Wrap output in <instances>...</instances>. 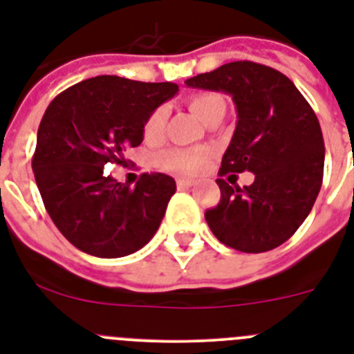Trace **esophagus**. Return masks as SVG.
<instances>
[{
	"label": "esophagus",
	"mask_w": 354,
	"mask_h": 354,
	"mask_svg": "<svg viewBox=\"0 0 354 354\" xmlns=\"http://www.w3.org/2000/svg\"><path fill=\"white\" fill-rule=\"evenodd\" d=\"M195 180H192V179H177V187H179V189H186V187H192V186H195Z\"/></svg>",
	"instance_id": "1"
}]
</instances>
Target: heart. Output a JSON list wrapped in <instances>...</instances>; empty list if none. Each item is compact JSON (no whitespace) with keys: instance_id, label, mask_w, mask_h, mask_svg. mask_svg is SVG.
Listing matches in <instances>:
<instances>
[{"instance_id":"1","label":"heart","mask_w":354,"mask_h":354,"mask_svg":"<svg viewBox=\"0 0 354 354\" xmlns=\"http://www.w3.org/2000/svg\"><path fill=\"white\" fill-rule=\"evenodd\" d=\"M187 106L200 120L207 124L212 118L223 117L227 111V102L221 93L198 92L187 99ZM167 109L158 108L147 117L143 124V136L147 142H158L165 131ZM205 150L202 149H167L156 156V165L162 170L174 174H196L205 165Z\"/></svg>"}]
</instances>
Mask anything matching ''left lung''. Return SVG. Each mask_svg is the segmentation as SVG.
I'll use <instances>...</instances> for the list:
<instances>
[{"label":"left lung","instance_id":"obj_1","mask_svg":"<svg viewBox=\"0 0 354 354\" xmlns=\"http://www.w3.org/2000/svg\"><path fill=\"white\" fill-rule=\"evenodd\" d=\"M186 84L232 95L237 126L220 177L255 175L245 187L216 180L221 200L205 211L209 228L237 252L277 248L305 221L323 184L324 140L314 109L282 72L248 60L225 64Z\"/></svg>","mask_w":354,"mask_h":354}]
</instances>
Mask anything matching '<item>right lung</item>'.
Instances as JSON below:
<instances>
[{
    "label": "right lung",
    "instance_id": "add662e5",
    "mask_svg": "<svg viewBox=\"0 0 354 354\" xmlns=\"http://www.w3.org/2000/svg\"><path fill=\"white\" fill-rule=\"evenodd\" d=\"M177 92L175 83L97 76L72 84L48 106L31 168L53 223L77 250L126 257L158 232L175 180L143 174L131 187L104 167L126 162L124 150L143 142L147 117Z\"/></svg>",
    "mask_w": 354,
    "mask_h": 354
}]
</instances>
